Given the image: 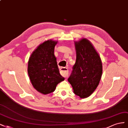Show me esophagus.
Listing matches in <instances>:
<instances>
[{
	"label": "esophagus",
	"instance_id": "obj_1",
	"mask_svg": "<svg viewBox=\"0 0 128 128\" xmlns=\"http://www.w3.org/2000/svg\"><path fill=\"white\" fill-rule=\"evenodd\" d=\"M60 74L64 77H67L68 74V69L66 68H62L60 69Z\"/></svg>",
	"mask_w": 128,
	"mask_h": 128
}]
</instances>
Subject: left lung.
Instances as JSON below:
<instances>
[{"mask_svg": "<svg viewBox=\"0 0 128 128\" xmlns=\"http://www.w3.org/2000/svg\"><path fill=\"white\" fill-rule=\"evenodd\" d=\"M76 58L68 81L73 92L81 98L91 95L100 80L102 60L92 44L86 39L75 42Z\"/></svg>", "mask_w": 128, "mask_h": 128, "instance_id": "1", "label": "left lung"}]
</instances>
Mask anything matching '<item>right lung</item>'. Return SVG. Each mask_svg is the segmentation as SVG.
<instances>
[{
    "instance_id": "add662e5",
    "label": "right lung",
    "mask_w": 128,
    "mask_h": 128,
    "mask_svg": "<svg viewBox=\"0 0 128 128\" xmlns=\"http://www.w3.org/2000/svg\"><path fill=\"white\" fill-rule=\"evenodd\" d=\"M57 42L49 40L40 44L28 62V72L31 84L37 91L44 94L54 92L56 86L64 80L54 55Z\"/></svg>"
}]
</instances>
